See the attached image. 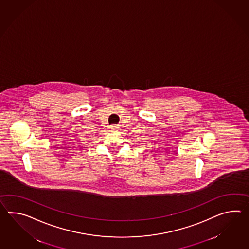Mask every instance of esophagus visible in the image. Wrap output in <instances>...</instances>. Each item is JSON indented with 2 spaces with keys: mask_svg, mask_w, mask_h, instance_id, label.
<instances>
[{
  "mask_svg": "<svg viewBox=\"0 0 249 249\" xmlns=\"http://www.w3.org/2000/svg\"><path fill=\"white\" fill-rule=\"evenodd\" d=\"M110 129H111V130H113V131H115V130L119 129V128H118V126H117V125H111V127H110Z\"/></svg>",
  "mask_w": 249,
  "mask_h": 249,
  "instance_id": "34e87169",
  "label": "esophagus"
}]
</instances>
